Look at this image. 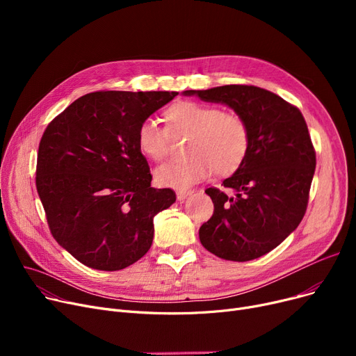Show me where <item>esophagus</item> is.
I'll return each instance as SVG.
<instances>
[{
    "label": "esophagus",
    "mask_w": 356,
    "mask_h": 356,
    "mask_svg": "<svg viewBox=\"0 0 356 356\" xmlns=\"http://www.w3.org/2000/svg\"><path fill=\"white\" fill-rule=\"evenodd\" d=\"M191 193H192V192H191V191H183V189H180V191H177V192H176V196H177V200H180V202H181V200H184V199H186V197H188V196H189V195H191Z\"/></svg>",
    "instance_id": "34e87169"
}]
</instances>
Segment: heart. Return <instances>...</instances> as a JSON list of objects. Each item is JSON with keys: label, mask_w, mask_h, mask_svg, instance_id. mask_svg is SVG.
I'll use <instances>...</instances> for the list:
<instances>
[{"label": "heart", "mask_w": 356, "mask_h": 356, "mask_svg": "<svg viewBox=\"0 0 356 356\" xmlns=\"http://www.w3.org/2000/svg\"><path fill=\"white\" fill-rule=\"evenodd\" d=\"M164 121L170 133L189 136L184 147L188 159L164 163L156 168L154 179L164 188L186 189L212 172L229 176L248 156L250 127L236 112L197 101H179L164 111ZM136 141L141 154L149 160L159 161L167 154V131L153 120L138 124Z\"/></svg>", "instance_id": "obj_1"}]
</instances>
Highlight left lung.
I'll use <instances>...</instances> for the list:
<instances>
[{
  "mask_svg": "<svg viewBox=\"0 0 356 356\" xmlns=\"http://www.w3.org/2000/svg\"><path fill=\"white\" fill-rule=\"evenodd\" d=\"M202 101L220 102L244 117L250 152L223 188L207 192L213 215L199 229L202 245L228 261H250L274 250L298 227L316 168V152L300 109L252 85L186 90Z\"/></svg>",
  "mask_w": 356,
  "mask_h": 356,
  "instance_id": "8db88e82",
  "label": "left lung"
}]
</instances>
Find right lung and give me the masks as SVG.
<instances>
[{
	"label": "right lung",
	"mask_w": 356,
	"mask_h": 356,
	"mask_svg": "<svg viewBox=\"0 0 356 356\" xmlns=\"http://www.w3.org/2000/svg\"><path fill=\"white\" fill-rule=\"evenodd\" d=\"M177 93L90 92L44 129L37 192L53 238L82 264L117 271L152 247L153 218L176 202V193L152 188L136 133Z\"/></svg>",
	"instance_id": "1"
}]
</instances>
